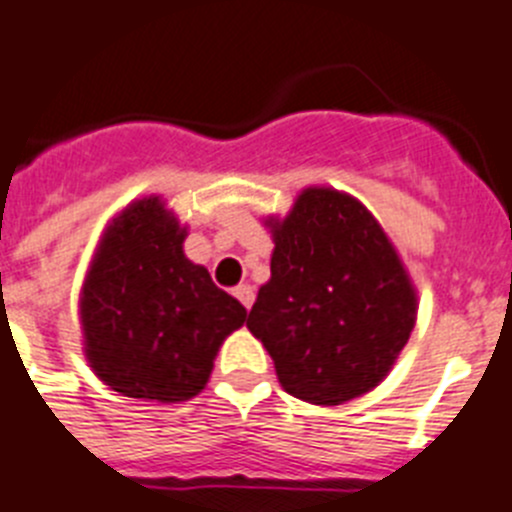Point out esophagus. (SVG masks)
<instances>
[{
  "label": "esophagus",
  "mask_w": 512,
  "mask_h": 512,
  "mask_svg": "<svg viewBox=\"0 0 512 512\" xmlns=\"http://www.w3.org/2000/svg\"><path fill=\"white\" fill-rule=\"evenodd\" d=\"M234 296L244 304V307L249 309V307H252V302H255V289H252L249 283H239V286L234 289Z\"/></svg>",
  "instance_id": "34e87169"
}]
</instances>
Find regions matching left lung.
I'll list each match as a JSON object with an SVG mask.
<instances>
[{
	"instance_id": "obj_1",
	"label": "left lung",
	"mask_w": 512,
	"mask_h": 512,
	"mask_svg": "<svg viewBox=\"0 0 512 512\" xmlns=\"http://www.w3.org/2000/svg\"><path fill=\"white\" fill-rule=\"evenodd\" d=\"M273 234L270 281L249 312L281 388L338 406L377 388L409 343L416 289L377 218L356 197L307 187Z\"/></svg>"
}]
</instances>
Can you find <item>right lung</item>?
I'll return each mask as SVG.
<instances>
[{
    "instance_id": "1",
    "label": "right lung",
    "mask_w": 512,
    "mask_h": 512,
    "mask_svg": "<svg viewBox=\"0 0 512 512\" xmlns=\"http://www.w3.org/2000/svg\"><path fill=\"white\" fill-rule=\"evenodd\" d=\"M184 236L161 197L135 200L106 226L85 276V359L127 398L190 401L208 385L221 343L247 320V309L187 260Z\"/></svg>"
}]
</instances>
